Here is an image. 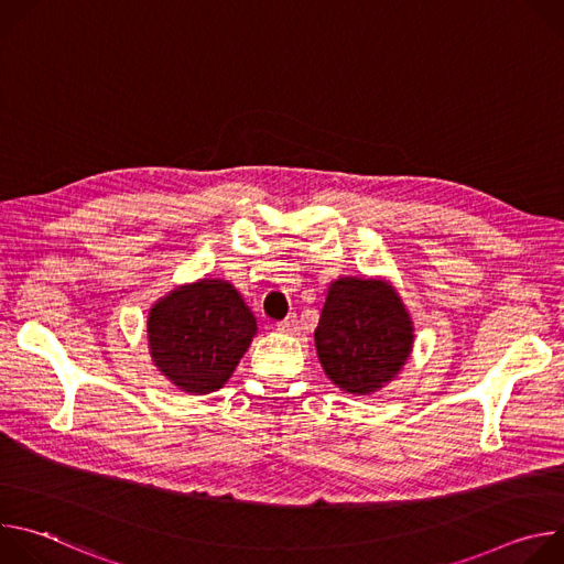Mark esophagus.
<instances>
[{
  "label": "esophagus",
  "mask_w": 564,
  "mask_h": 564,
  "mask_svg": "<svg viewBox=\"0 0 564 564\" xmlns=\"http://www.w3.org/2000/svg\"><path fill=\"white\" fill-rule=\"evenodd\" d=\"M276 333H281V335H296V333H299V321H296V316H288L285 321H279V324H276Z\"/></svg>",
  "instance_id": "34e87169"
}]
</instances>
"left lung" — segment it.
<instances>
[{"instance_id": "obj_1", "label": "left lung", "mask_w": 564, "mask_h": 564, "mask_svg": "<svg viewBox=\"0 0 564 564\" xmlns=\"http://www.w3.org/2000/svg\"><path fill=\"white\" fill-rule=\"evenodd\" d=\"M415 324L386 279L339 276L328 285L314 348L328 379L348 394H372L406 366Z\"/></svg>"}]
</instances>
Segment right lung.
<instances>
[{
  "label": "right lung",
  "mask_w": 564,
  "mask_h": 564,
  "mask_svg": "<svg viewBox=\"0 0 564 564\" xmlns=\"http://www.w3.org/2000/svg\"><path fill=\"white\" fill-rule=\"evenodd\" d=\"M257 333V316L243 294L223 279L176 285L147 314L153 366L189 394L223 388Z\"/></svg>",
  "instance_id": "obj_1"
}]
</instances>
